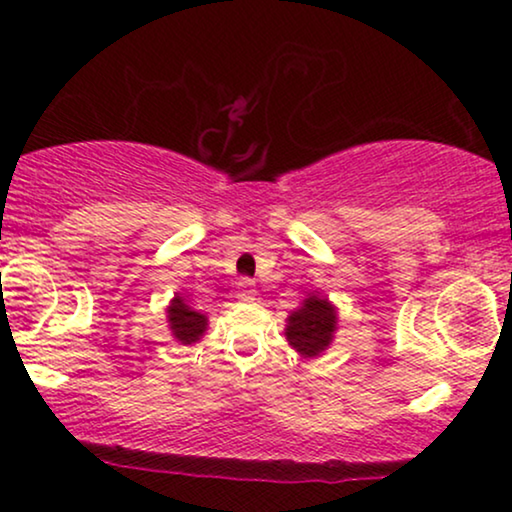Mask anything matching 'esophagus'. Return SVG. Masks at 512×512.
Here are the masks:
<instances>
[{
	"mask_svg": "<svg viewBox=\"0 0 512 512\" xmlns=\"http://www.w3.org/2000/svg\"><path fill=\"white\" fill-rule=\"evenodd\" d=\"M255 281L248 279V276H243V279H238L236 284V298H240V301H252L255 298Z\"/></svg>",
	"mask_w": 512,
	"mask_h": 512,
	"instance_id": "esophagus-1",
	"label": "esophagus"
}]
</instances>
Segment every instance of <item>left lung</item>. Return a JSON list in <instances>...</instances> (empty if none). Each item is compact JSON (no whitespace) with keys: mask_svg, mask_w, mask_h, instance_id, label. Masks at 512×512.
<instances>
[{"mask_svg":"<svg viewBox=\"0 0 512 512\" xmlns=\"http://www.w3.org/2000/svg\"><path fill=\"white\" fill-rule=\"evenodd\" d=\"M337 327V313L327 298L310 296L301 310L291 313L286 325V337L291 346L303 356H317L332 342V332Z\"/></svg>","mask_w":512,"mask_h":512,"instance_id":"obj_1","label":"left lung"}]
</instances>
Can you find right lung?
<instances>
[{"label": "right lung", "instance_id": "right-lung-1", "mask_svg": "<svg viewBox=\"0 0 512 512\" xmlns=\"http://www.w3.org/2000/svg\"><path fill=\"white\" fill-rule=\"evenodd\" d=\"M168 320L170 330H173L175 339L182 344H192L202 337V332L207 330V317L197 310H192L190 305H185L180 298H175L173 305L168 308Z\"/></svg>", "mask_w": 512, "mask_h": 512}]
</instances>
